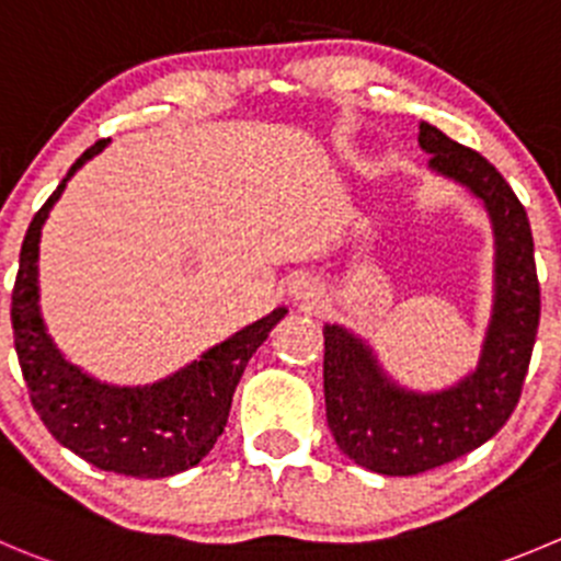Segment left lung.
<instances>
[{"mask_svg":"<svg viewBox=\"0 0 561 561\" xmlns=\"http://www.w3.org/2000/svg\"><path fill=\"white\" fill-rule=\"evenodd\" d=\"M419 142L437 173L471 186L495 228V306L482 360L457 388L419 397L393 386L369 346L324 328V410L335 444L357 466L386 477H415L468 455L515 410L540 324V280L529 217L504 175L435 126Z\"/></svg>","mask_w":561,"mask_h":561,"instance_id":"1","label":"left lung"}]
</instances>
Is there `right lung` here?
Instances as JSON below:
<instances>
[{"mask_svg": "<svg viewBox=\"0 0 561 561\" xmlns=\"http://www.w3.org/2000/svg\"><path fill=\"white\" fill-rule=\"evenodd\" d=\"M104 146L106 140H99L71 164L26 228L10 302L15 355L32 408L66 449L101 471L135 479L173 477L197 466L217 444L244 366L284 319L286 308L248 324L201 360L151 388L104 386L68 364L46 335L37 311V242L41 226L73 170L104 151Z\"/></svg>", "mask_w": 561, "mask_h": 561, "instance_id": "right-lung-1", "label": "right lung"}]
</instances>
